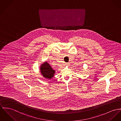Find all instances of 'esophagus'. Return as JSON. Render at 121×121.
Wrapping results in <instances>:
<instances>
[{
    "mask_svg": "<svg viewBox=\"0 0 121 121\" xmlns=\"http://www.w3.org/2000/svg\"><path fill=\"white\" fill-rule=\"evenodd\" d=\"M69 63H67L66 65V66H69Z\"/></svg>",
    "mask_w": 121,
    "mask_h": 121,
    "instance_id": "esophagus-1",
    "label": "esophagus"
}]
</instances>
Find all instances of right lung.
Masks as SVG:
<instances>
[{
  "label": "right lung",
  "instance_id": "add662e5",
  "mask_svg": "<svg viewBox=\"0 0 121 121\" xmlns=\"http://www.w3.org/2000/svg\"><path fill=\"white\" fill-rule=\"evenodd\" d=\"M40 72L41 75L48 80L51 79L54 76L55 70H54L47 61L44 62L39 68Z\"/></svg>",
  "mask_w": 121,
  "mask_h": 121
}]
</instances>
